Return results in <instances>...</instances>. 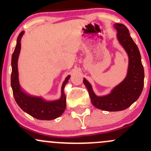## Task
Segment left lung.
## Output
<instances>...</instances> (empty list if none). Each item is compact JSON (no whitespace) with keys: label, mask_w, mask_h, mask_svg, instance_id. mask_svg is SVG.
Instances as JSON below:
<instances>
[{"label":"left lung","mask_w":151,"mask_h":151,"mask_svg":"<svg viewBox=\"0 0 151 151\" xmlns=\"http://www.w3.org/2000/svg\"><path fill=\"white\" fill-rule=\"evenodd\" d=\"M117 30V39L127 53L129 58L127 73L122 82L115 85L109 93L97 96L92 85L83 78V83L89 92L93 105L101 110L117 112L127 109L140 96L144 86V68L141 61L140 52L130 36L129 29L123 24H114Z\"/></svg>","instance_id":"obj_1"}]
</instances>
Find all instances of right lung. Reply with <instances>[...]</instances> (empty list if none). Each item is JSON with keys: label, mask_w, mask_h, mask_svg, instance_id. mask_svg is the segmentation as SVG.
Masks as SVG:
<instances>
[{"label": "right lung", "mask_w": 151, "mask_h": 151, "mask_svg": "<svg viewBox=\"0 0 151 151\" xmlns=\"http://www.w3.org/2000/svg\"><path fill=\"white\" fill-rule=\"evenodd\" d=\"M25 31H22L17 37L15 50L12 57V85L13 95L18 106L25 112L33 118L43 121H50L58 118L66 109V95L64 88L71 75H68L61 86L60 97L55 100H46L42 96H36L28 93L20 86L18 71V59L21 50V39Z\"/></svg>", "instance_id": "right-lung-1"}]
</instances>
